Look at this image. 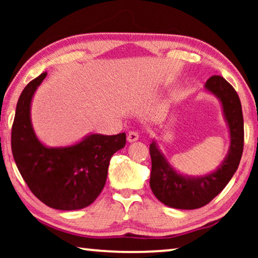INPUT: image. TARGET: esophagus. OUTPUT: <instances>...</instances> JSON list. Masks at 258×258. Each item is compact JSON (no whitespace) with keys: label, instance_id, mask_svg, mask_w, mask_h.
<instances>
[{"label":"esophagus","instance_id":"obj_1","mask_svg":"<svg viewBox=\"0 0 258 258\" xmlns=\"http://www.w3.org/2000/svg\"><path fill=\"white\" fill-rule=\"evenodd\" d=\"M139 137H140V134H139L138 131H131V132L127 134L128 142L137 141V140H139Z\"/></svg>","mask_w":258,"mask_h":258}]
</instances>
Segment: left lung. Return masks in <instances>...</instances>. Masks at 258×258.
I'll return each mask as SVG.
<instances>
[{
    "label": "left lung",
    "instance_id": "left-lung-1",
    "mask_svg": "<svg viewBox=\"0 0 258 258\" xmlns=\"http://www.w3.org/2000/svg\"><path fill=\"white\" fill-rule=\"evenodd\" d=\"M206 90L221 100L230 130L229 154L215 172L199 177L178 174L159 151L156 142L149 148L151 157L150 187L166 206L196 209L211 203L224 189L237 171L243 150V117L237 92L223 77L214 75L205 84Z\"/></svg>",
    "mask_w": 258,
    "mask_h": 258
}]
</instances>
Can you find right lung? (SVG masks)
<instances>
[{"label": "right lung", "mask_w": 258, "mask_h": 258, "mask_svg": "<svg viewBox=\"0 0 258 258\" xmlns=\"http://www.w3.org/2000/svg\"><path fill=\"white\" fill-rule=\"evenodd\" d=\"M46 73L21 92L11 131V149L21 176L36 198L60 211L84 208L106 184L109 163L125 147L126 134H91L77 145L47 148L38 141L30 123V102Z\"/></svg>", "instance_id": "1"}]
</instances>
